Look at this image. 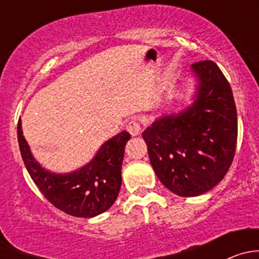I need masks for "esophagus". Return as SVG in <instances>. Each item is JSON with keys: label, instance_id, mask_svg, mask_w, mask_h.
<instances>
[{"label": "esophagus", "instance_id": "1", "mask_svg": "<svg viewBox=\"0 0 259 259\" xmlns=\"http://www.w3.org/2000/svg\"><path fill=\"white\" fill-rule=\"evenodd\" d=\"M126 130L133 135V137H137L142 132V126H140V122L138 120H132L130 122H127Z\"/></svg>", "mask_w": 259, "mask_h": 259}]
</instances>
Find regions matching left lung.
<instances>
[{"instance_id": "1", "label": "left lung", "mask_w": 259, "mask_h": 259, "mask_svg": "<svg viewBox=\"0 0 259 259\" xmlns=\"http://www.w3.org/2000/svg\"><path fill=\"white\" fill-rule=\"evenodd\" d=\"M197 99L143 133L156 177L174 194L197 197L215 187L233 161L238 121L228 80L210 60L192 65Z\"/></svg>"}]
</instances>
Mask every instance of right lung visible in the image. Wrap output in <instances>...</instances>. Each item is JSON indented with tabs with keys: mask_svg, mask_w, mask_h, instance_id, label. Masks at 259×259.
<instances>
[{
	"mask_svg": "<svg viewBox=\"0 0 259 259\" xmlns=\"http://www.w3.org/2000/svg\"><path fill=\"white\" fill-rule=\"evenodd\" d=\"M17 135L28 174L44 197L57 209L70 215L91 218L114 204L121 187V164L129 133L121 132L104 143L88 165L70 174H54L41 168L22 135L21 120Z\"/></svg>",
	"mask_w": 259,
	"mask_h": 259,
	"instance_id": "add662e5",
	"label": "right lung"
}]
</instances>
